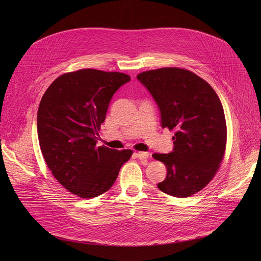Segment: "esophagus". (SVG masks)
<instances>
[{
    "label": "esophagus",
    "instance_id": "obj_1",
    "mask_svg": "<svg viewBox=\"0 0 261 261\" xmlns=\"http://www.w3.org/2000/svg\"><path fill=\"white\" fill-rule=\"evenodd\" d=\"M136 156H138V159L141 161H145L149 158V153L148 152H138L136 153Z\"/></svg>",
    "mask_w": 261,
    "mask_h": 261
}]
</instances>
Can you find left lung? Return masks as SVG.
Segmentation results:
<instances>
[{
	"label": "left lung",
	"mask_w": 261,
	"mask_h": 261,
	"mask_svg": "<svg viewBox=\"0 0 261 261\" xmlns=\"http://www.w3.org/2000/svg\"><path fill=\"white\" fill-rule=\"evenodd\" d=\"M136 78L159 106L162 127L175 131L172 151L152 155L167 168L158 187L175 198L193 196L213 180L224 156L222 103L206 81L184 68L163 67Z\"/></svg>",
	"instance_id": "8db88e82"
}]
</instances>
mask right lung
Masks as SVG:
<instances>
[{"mask_svg": "<svg viewBox=\"0 0 261 261\" xmlns=\"http://www.w3.org/2000/svg\"><path fill=\"white\" fill-rule=\"evenodd\" d=\"M130 80L123 73L94 68L65 73L40 101L37 130L43 158L56 180L80 198L108 191L133 153L96 146L111 98Z\"/></svg>", "mask_w": 261, "mask_h": 261, "instance_id": "add662e5", "label": "right lung"}]
</instances>
